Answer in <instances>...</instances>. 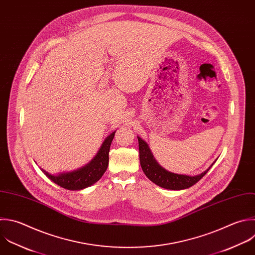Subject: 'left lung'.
<instances>
[{
  "label": "left lung",
  "instance_id": "1",
  "mask_svg": "<svg viewBox=\"0 0 255 255\" xmlns=\"http://www.w3.org/2000/svg\"><path fill=\"white\" fill-rule=\"evenodd\" d=\"M137 139H138V147H139V161L144 174L153 183L165 189L180 190V189H186L192 186L206 174V172L210 169V167L215 162L214 161L205 171L197 175H186V174L174 173L166 170L156 161L146 141H144L139 136H137Z\"/></svg>",
  "mask_w": 255,
  "mask_h": 255
}]
</instances>
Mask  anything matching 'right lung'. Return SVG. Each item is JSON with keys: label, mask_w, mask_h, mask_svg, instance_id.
I'll list each match as a JSON object with an SVG mask.
<instances>
[{"label": "right lung", "mask_w": 255, "mask_h": 255, "mask_svg": "<svg viewBox=\"0 0 255 255\" xmlns=\"http://www.w3.org/2000/svg\"><path fill=\"white\" fill-rule=\"evenodd\" d=\"M116 131H113L104 140L95 157L86 165L73 171L52 174L41 170L55 183L69 190H81L96 183L106 172L109 165V152Z\"/></svg>", "instance_id": "right-lung-1"}]
</instances>
